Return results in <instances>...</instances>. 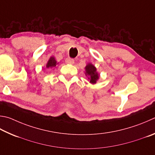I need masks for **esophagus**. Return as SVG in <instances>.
I'll list each match as a JSON object with an SVG mask.
<instances>
[{
	"label": "esophagus",
	"instance_id": "1",
	"mask_svg": "<svg viewBox=\"0 0 155 155\" xmlns=\"http://www.w3.org/2000/svg\"><path fill=\"white\" fill-rule=\"evenodd\" d=\"M66 64H73L74 63V60L72 58H68L66 59Z\"/></svg>",
	"mask_w": 155,
	"mask_h": 155
}]
</instances>
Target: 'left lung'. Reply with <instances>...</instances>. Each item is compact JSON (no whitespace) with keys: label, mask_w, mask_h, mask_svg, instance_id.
<instances>
[{"label":"left lung","mask_w":155,"mask_h":155,"mask_svg":"<svg viewBox=\"0 0 155 155\" xmlns=\"http://www.w3.org/2000/svg\"><path fill=\"white\" fill-rule=\"evenodd\" d=\"M86 70V75H89V79L90 80V83L94 84L96 83L97 80L99 78V74L96 72V68L95 67L92 65L91 64H89L85 67Z\"/></svg>","instance_id":"obj_1"}]
</instances>
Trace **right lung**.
I'll list each match as a JSON object with an SVG mask.
<instances>
[{
    "mask_svg": "<svg viewBox=\"0 0 155 155\" xmlns=\"http://www.w3.org/2000/svg\"><path fill=\"white\" fill-rule=\"evenodd\" d=\"M56 65H57V61H55L54 58L51 57L49 59L48 62H47L46 67L47 68H55Z\"/></svg>",
    "mask_w": 155,
    "mask_h": 155,
    "instance_id": "1",
    "label": "right lung"
}]
</instances>
